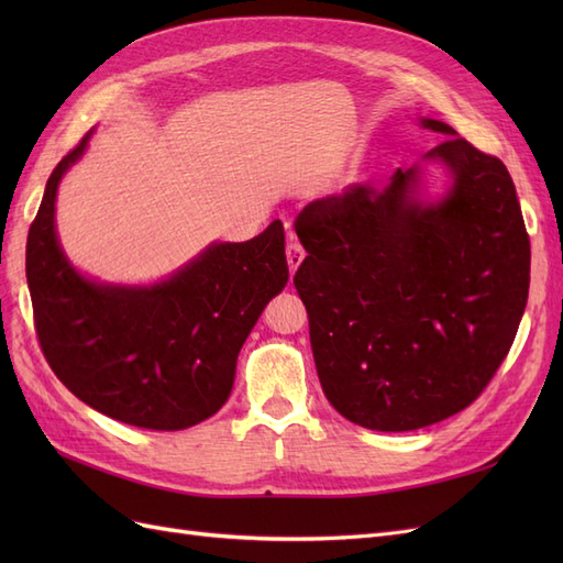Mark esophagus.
Wrapping results in <instances>:
<instances>
[{
    "label": "esophagus",
    "instance_id": "34e87169",
    "mask_svg": "<svg viewBox=\"0 0 563 563\" xmlns=\"http://www.w3.org/2000/svg\"><path fill=\"white\" fill-rule=\"evenodd\" d=\"M302 258H305L302 246L294 240V236H288V244H286V263H288V272H291V275L298 269V265L302 263Z\"/></svg>",
    "mask_w": 563,
    "mask_h": 563
}]
</instances>
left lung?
<instances>
[{
	"label": "left lung",
	"instance_id": "8db88e82",
	"mask_svg": "<svg viewBox=\"0 0 563 563\" xmlns=\"http://www.w3.org/2000/svg\"><path fill=\"white\" fill-rule=\"evenodd\" d=\"M424 159L451 172L434 203L420 166L356 183L296 218L308 251L294 284L310 319L323 395L340 416L408 432L467 408L515 343L531 282V242L505 164L444 122Z\"/></svg>",
	"mask_w": 563,
	"mask_h": 563
}]
</instances>
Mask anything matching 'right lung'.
<instances>
[{"instance_id": "obj_1", "label": "right lung", "mask_w": 563, "mask_h": 563, "mask_svg": "<svg viewBox=\"0 0 563 563\" xmlns=\"http://www.w3.org/2000/svg\"><path fill=\"white\" fill-rule=\"evenodd\" d=\"M89 139L91 131L54 168L27 232L42 352L58 380L103 416L145 430L192 428L228 401L236 354L288 282L284 225L211 244L159 284H96L65 258L54 225L58 183Z\"/></svg>"}]
</instances>
